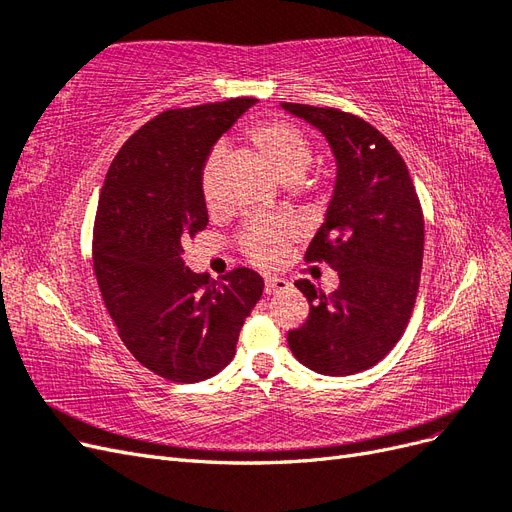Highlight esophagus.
<instances>
[{"label":"esophagus","mask_w":512,"mask_h":512,"mask_svg":"<svg viewBox=\"0 0 512 512\" xmlns=\"http://www.w3.org/2000/svg\"><path fill=\"white\" fill-rule=\"evenodd\" d=\"M290 288H292V284L288 280H284V277H267V280H265V292L267 294L286 292Z\"/></svg>","instance_id":"obj_1"}]
</instances>
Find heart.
<instances>
[{
    "mask_svg": "<svg viewBox=\"0 0 512 512\" xmlns=\"http://www.w3.org/2000/svg\"><path fill=\"white\" fill-rule=\"evenodd\" d=\"M250 141L258 149L262 160L282 183H297L312 164V145L305 134L284 121H267L250 130ZM215 151L203 173V196L207 205L215 203ZM292 237L288 224L280 220H254L239 235V250L256 265L269 267L282 258Z\"/></svg>",
    "mask_w": 512,
    "mask_h": 512,
    "instance_id": "b5f03b06",
    "label": "heart"
}]
</instances>
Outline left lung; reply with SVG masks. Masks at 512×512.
Instances as JSON below:
<instances>
[{"mask_svg":"<svg viewBox=\"0 0 512 512\" xmlns=\"http://www.w3.org/2000/svg\"><path fill=\"white\" fill-rule=\"evenodd\" d=\"M284 111L314 126L333 151L335 183L307 260L337 271L339 288L297 286L309 303L288 333L294 359L324 376H352L382 361L410 320L423 267L425 224L408 168L367 121L307 104Z\"/></svg>","mask_w":512,"mask_h":512,"instance_id":"1","label":"left lung"}]
</instances>
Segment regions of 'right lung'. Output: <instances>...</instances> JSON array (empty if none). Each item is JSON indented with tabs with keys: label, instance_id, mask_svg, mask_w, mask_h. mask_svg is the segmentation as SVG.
I'll use <instances>...</instances> for the list:
<instances>
[{
	"label": "right lung",
	"instance_id": "1",
	"mask_svg": "<svg viewBox=\"0 0 512 512\" xmlns=\"http://www.w3.org/2000/svg\"><path fill=\"white\" fill-rule=\"evenodd\" d=\"M254 98L175 108L151 119L108 168L94 228L104 305L134 359L166 380L200 382L235 356L265 282L235 269L222 282L185 267L183 243L209 222L203 168Z\"/></svg>",
	"mask_w": 512,
	"mask_h": 512
}]
</instances>
